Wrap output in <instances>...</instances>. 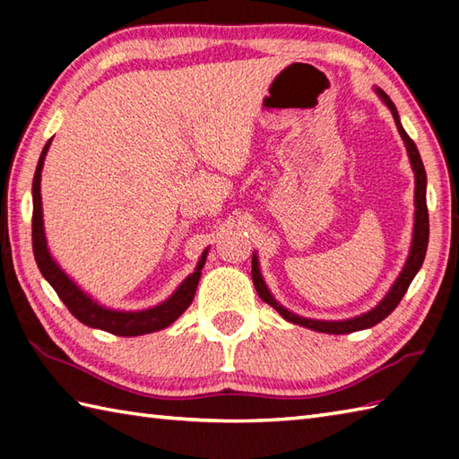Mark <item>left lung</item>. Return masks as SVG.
Returning <instances> with one entry per match:
<instances>
[{
  "mask_svg": "<svg viewBox=\"0 0 459 459\" xmlns=\"http://www.w3.org/2000/svg\"><path fill=\"white\" fill-rule=\"evenodd\" d=\"M378 96L383 99V102L391 108L393 116H394V122H396V128L401 132L403 140L406 143V150L408 155H411V163H412V169H414V178H416V191H414V197H416V217H414V238H412V248H411V256H408L404 270L401 272V276L394 281V286L388 291L386 298L380 301V304L370 309L368 314H363L359 317L353 319H345V321H316V319H306V317H299L296 314H291L286 307H281L278 301L272 298V294L268 291L264 280L260 276V270H258V258L252 256V281H255V288L258 291V296L266 301L268 306L274 307L278 314L291 321V324L301 325V327H309L314 331H321V333H333V335H343V333H353V331H360V329H367V327H373L377 325L378 321H383L386 316H391L394 307L401 304V299L404 298L408 286H411V281L414 280L416 272L420 270L424 256H426V248H428V237H430V221H428V207H426V171H424V163L420 160V153H418L416 143L411 140V135L404 132V128L401 126V120H398V112H396V106L393 104V100L388 99V96L378 91Z\"/></svg>",
  "mask_w": 459,
  "mask_h": 459,
  "instance_id": "obj_1",
  "label": "left lung"
}]
</instances>
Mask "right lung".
I'll list each match as a JSON object with an SVG mask.
<instances>
[{
	"instance_id": "1",
	"label": "right lung",
	"mask_w": 459,
	"mask_h": 459,
	"mask_svg": "<svg viewBox=\"0 0 459 459\" xmlns=\"http://www.w3.org/2000/svg\"><path fill=\"white\" fill-rule=\"evenodd\" d=\"M48 145H51V140L45 143L41 158H39L37 169H35L33 221H31L33 255L45 280L53 286L56 296L63 299V304L68 307V311L89 327L108 331V333L120 335V337H135V335L153 333V331H160L163 327L171 325L173 321L191 306V301L195 298V290H197L199 278H201V268L204 266V260H207V250L203 252V256L193 274L185 280L183 284L175 290V294L169 299H165L163 304L155 306L152 309H143V311H114V309L99 306L94 299L86 296L82 290H79V286H76L74 281L55 264V260L47 250V240H45V230H43V211H41L43 209L41 207V169H43V161H45Z\"/></svg>"
}]
</instances>
